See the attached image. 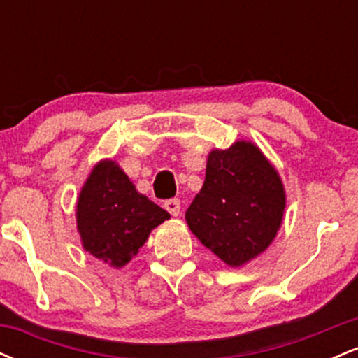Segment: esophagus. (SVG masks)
I'll return each instance as SVG.
<instances>
[{
	"mask_svg": "<svg viewBox=\"0 0 358 358\" xmlns=\"http://www.w3.org/2000/svg\"><path fill=\"white\" fill-rule=\"evenodd\" d=\"M165 208L173 217L180 215V200L178 199H168L165 202Z\"/></svg>",
	"mask_w": 358,
	"mask_h": 358,
	"instance_id": "obj_1",
	"label": "esophagus"
}]
</instances>
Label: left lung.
I'll use <instances>...</instances> for the list:
<instances>
[{
	"instance_id": "left-lung-1",
	"label": "left lung",
	"mask_w": 358,
	"mask_h": 358,
	"mask_svg": "<svg viewBox=\"0 0 358 358\" xmlns=\"http://www.w3.org/2000/svg\"><path fill=\"white\" fill-rule=\"evenodd\" d=\"M285 205L278 171L252 143L237 141L208 155L205 183L185 219L205 248L239 268L273 242Z\"/></svg>"
}]
</instances>
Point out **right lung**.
I'll use <instances>...</instances> for the list:
<instances>
[{
    "label": "right lung",
    "instance_id": "1",
    "mask_svg": "<svg viewBox=\"0 0 358 358\" xmlns=\"http://www.w3.org/2000/svg\"><path fill=\"white\" fill-rule=\"evenodd\" d=\"M170 213L136 192L114 162H102L82 188L77 202V229L92 256L122 268L136 256L151 229Z\"/></svg>",
    "mask_w": 358,
    "mask_h": 358
}]
</instances>
